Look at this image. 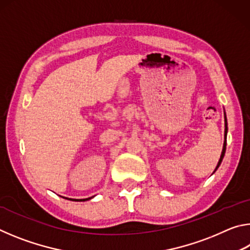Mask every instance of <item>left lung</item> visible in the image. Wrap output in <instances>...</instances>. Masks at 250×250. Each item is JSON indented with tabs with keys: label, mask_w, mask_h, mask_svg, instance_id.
<instances>
[{
	"label": "left lung",
	"mask_w": 250,
	"mask_h": 250,
	"mask_svg": "<svg viewBox=\"0 0 250 250\" xmlns=\"http://www.w3.org/2000/svg\"><path fill=\"white\" fill-rule=\"evenodd\" d=\"M224 118H225V132H224V146H223L221 158H219L217 166H216V167H215V171L213 173L216 172V170L219 167V166H221L223 158H224V155H225V152H226V141H227V131H228V128H227V118H226V113L225 112H224Z\"/></svg>",
	"instance_id": "obj_1"
}]
</instances>
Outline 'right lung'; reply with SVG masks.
<instances>
[{"mask_svg":"<svg viewBox=\"0 0 250 250\" xmlns=\"http://www.w3.org/2000/svg\"><path fill=\"white\" fill-rule=\"evenodd\" d=\"M95 196H91V197H88V198H80V200H77V198H68V197H64L62 198H66V200H69V201H74V202H86V201H89L91 198H94Z\"/></svg>","mask_w":250,"mask_h":250,"instance_id":"add662e5","label":"right lung"}]
</instances>
